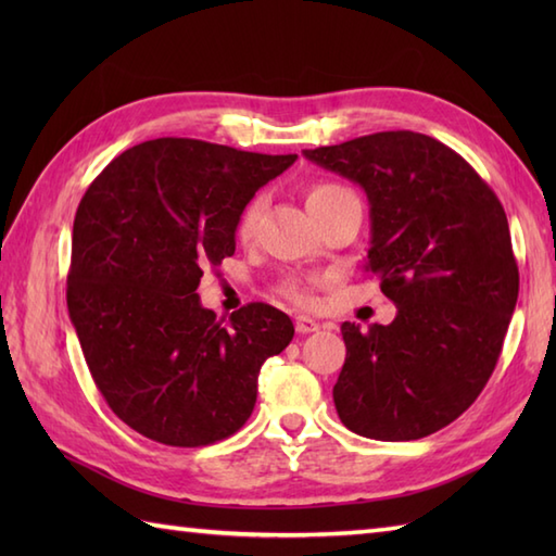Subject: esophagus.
<instances>
[{
    "instance_id": "1",
    "label": "esophagus",
    "mask_w": 556,
    "mask_h": 556,
    "mask_svg": "<svg viewBox=\"0 0 556 556\" xmlns=\"http://www.w3.org/2000/svg\"><path fill=\"white\" fill-rule=\"evenodd\" d=\"M320 329V323H315L313 317H296V332L299 334H311V332H317Z\"/></svg>"
}]
</instances>
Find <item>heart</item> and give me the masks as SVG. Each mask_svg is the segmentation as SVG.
Wrapping results in <instances>:
<instances>
[{
  "mask_svg": "<svg viewBox=\"0 0 556 556\" xmlns=\"http://www.w3.org/2000/svg\"><path fill=\"white\" fill-rule=\"evenodd\" d=\"M346 193H351V191L341 184L315 181L308 188V193H305V203H308L311 212H315V210H320L323 205L332 203L334 198L346 195ZM263 212H265V198L255 195L251 203H248L241 210L239 222H236V239H239L241 243H251L255 239V233H257V224H260V219H263ZM315 287H317V279L287 277L279 285V293L287 301H291L293 305H299V308H313V305H315Z\"/></svg>",
  "mask_w": 556,
  "mask_h": 556,
  "instance_id": "obj_1",
  "label": "heart"
}]
</instances>
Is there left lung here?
I'll return each mask as SVG.
<instances>
[{
	"instance_id": "1",
	"label": "left lung",
	"mask_w": 556,
	"mask_h": 556,
	"mask_svg": "<svg viewBox=\"0 0 556 556\" xmlns=\"http://www.w3.org/2000/svg\"><path fill=\"white\" fill-rule=\"evenodd\" d=\"M356 181L370 203L365 269L396 305L392 325H341L334 406L382 442L446 428L485 389L518 299L509 222L492 188L440 140L382 131L303 150Z\"/></svg>"
}]
</instances>
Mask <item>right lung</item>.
Returning <instances> with one entry per match:
<instances>
[{"label": "right lung", "mask_w": 556, "mask_h": 556, "mask_svg": "<svg viewBox=\"0 0 556 556\" xmlns=\"http://www.w3.org/2000/svg\"><path fill=\"white\" fill-rule=\"evenodd\" d=\"M296 157L157 138L114 157L83 195L68 315L100 394L148 440L205 446L241 430L260 368L293 339L287 313L248 303L222 325L195 289L233 255L257 188Z\"/></svg>", "instance_id": "right-lung-1"}]
</instances>
